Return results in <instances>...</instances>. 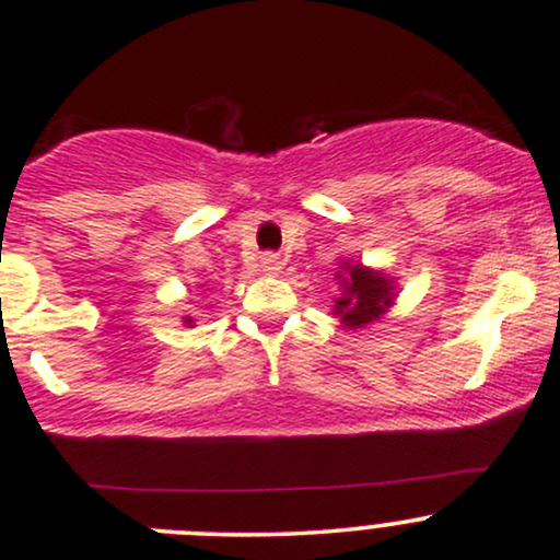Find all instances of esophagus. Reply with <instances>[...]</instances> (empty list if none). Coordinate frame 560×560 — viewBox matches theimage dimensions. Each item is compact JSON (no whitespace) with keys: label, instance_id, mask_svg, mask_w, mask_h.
<instances>
[{"label":"esophagus","instance_id":"obj_1","mask_svg":"<svg viewBox=\"0 0 560 560\" xmlns=\"http://www.w3.org/2000/svg\"><path fill=\"white\" fill-rule=\"evenodd\" d=\"M281 265H284V262H281L279 255H262V270H265V273L276 276L281 270Z\"/></svg>","mask_w":560,"mask_h":560}]
</instances>
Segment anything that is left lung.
I'll use <instances>...</instances> for the list:
<instances>
[{
  "instance_id": "left-lung-1",
  "label": "left lung",
  "mask_w": 560,
  "mask_h": 560,
  "mask_svg": "<svg viewBox=\"0 0 560 560\" xmlns=\"http://www.w3.org/2000/svg\"><path fill=\"white\" fill-rule=\"evenodd\" d=\"M335 279H338L340 295L335 298L332 314L338 316L346 329H364L373 325L381 316H386V311L397 300L394 276L368 268V265L357 260L340 262Z\"/></svg>"
}]
</instances>
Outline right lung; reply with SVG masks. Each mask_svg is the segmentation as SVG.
Here are the masks:
<instances>
[{
	"mask_svg": "<svg viewBox=\"0 0 560 560\" xmlns=\"http://www.w3.org/2000/svg\"><path fill=\"white\" fill-rule=\"evenodd\" d=\"M185 325H192V319H190V316H185Z\"/></svg>",
	"mask_w": 560,
	"mask_h": 560,
	"instance_id": "1",
	"label": "right lung"
}]
</instances>
